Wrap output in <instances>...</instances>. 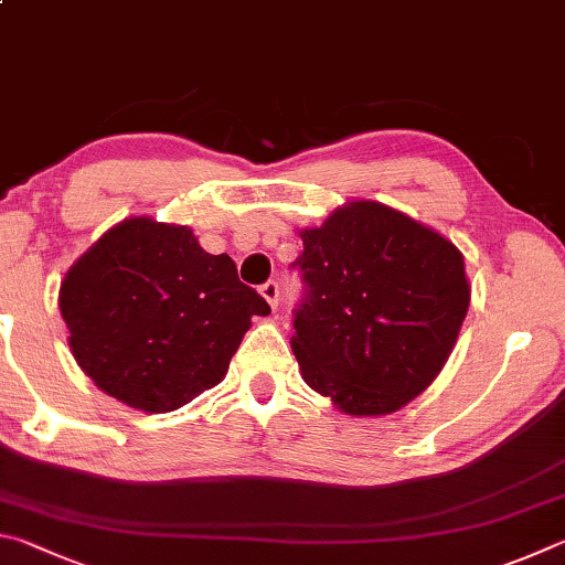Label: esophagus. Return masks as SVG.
<instances>
[{
  "label": "esophagus",
  "mask_w": 565,
  "mask_h": 565,
  "mask_svg": "<svg viewBox=\"0 0 565 565\" xmlns=\"http://www.w3.org/2000/svg\"><path fill=\"white\" fill-rule=\"evenodd\" d=\"M260 295L265 298V302L270 305V308L275 310V305H277V295H280V290H277V282L275 280H267L263 288H260Z\"/></svg>",
  "instance_id": "34e87169"
}]
</instances>
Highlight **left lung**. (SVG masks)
<instances>
[{"instance_id": "1", "label": "left lung", "mask_w": 565, "mask_h": 565, "mask_svg": "<svg viewBox=\"0 0 565 565\" xmlns=\"http://www.w3.org/2000/svg\"><path fill=\"white\" fill-rule=\"evenodd\" d=\"M308 295L292 352L305 384L350 417L399 412L439 377L471 285L449 237L377 201L300 231Z\"/></svg>"}]
</instances>
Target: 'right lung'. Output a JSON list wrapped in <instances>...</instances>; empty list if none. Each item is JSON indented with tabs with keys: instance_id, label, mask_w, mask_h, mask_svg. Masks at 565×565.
<instances>
[{
	"instance_id": "add662e5",
	"label": "right lung",
	"mask_w": 565,
	"mask_h": 565,
	"mask_svg": "<svg viewBox=\"0 0 565 565\" xmlns=\"http://www.w3.org/2000/svg\"><path fill=\"white\" fill-rule=\"evenodd\" d=\"M58 310L78 367L146 414L183 407L223 382L253 315L270 308L205 253L188 225L126 217L68 267Z\"/></svg>"
}]
</instances>
